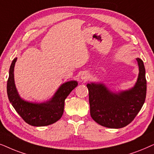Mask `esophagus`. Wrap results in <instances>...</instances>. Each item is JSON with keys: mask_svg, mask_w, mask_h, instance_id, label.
<instances>
[{"mask_svg": "<svg viewBox=\"0 0 154 154\" xmlns=\"http://www.w3.org/2000/svg\"><path fill=\"white\" fill-rule=\"evenodd\" d=\"M89 74H88L87 72H84V73L82 74L81 78L84 79V80H87V79H89Z\"/></svg>", "mask_w": 154, "mask_h": 154, "instance_id": "obj_1", "label": "esophagus"}]
</instances>
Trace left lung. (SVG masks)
<instances>
[{
	"label": "left lung",
	"instance_id": "8db88e82",
	"mask_svg": "<svg viewBox=\"0 0 154 154\" xmlns=\"http://www.w3.org/2000/svg\"><path fill=\"white\" fill-rule=\"evenodd\" d=\"M139 72L136 85L128 91L112 93L103 85L91 83L89 90L90 114L94 121L108 128H122L130 123L144 105L146 79L143 61L137 58Z\"/></svg>",
	"mask_w": 154,
	"mask_h": 154
}]
</instances>
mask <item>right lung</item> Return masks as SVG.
<instances>
[{"label": "right lung", "instance_id": "add662e5", "mask_svg": "<svg viewBox=\"0 0 154 154\" xmlns=\"http://www.w3.org/2000/svg\"><path fill=\"white\" fill-rule=\"evenodd\" d=\"M17 58L11 63L7 83L9 101L26 123L32 126L42 127L53 124L60 120L63 114L65 100L77 87L76 81H70L60 86L53 97L44 103H32L24 101L20 97L14 81V67Z\"/></svg>", "mask_w": 154, "mask_h": 154}]
</instances>
